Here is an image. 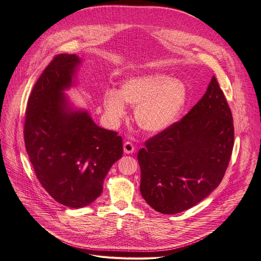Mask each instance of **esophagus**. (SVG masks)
<instances>
[{"instance_id":"1","label":"esophagus","mask_w":261,"mask_h":261,"mask_svg":"<svg viewBox=\"0 0 261 261\" xmlns=\"http://www.w3.org/2000/svg\"><path fill=\"white\" fill-rule=\"evenodd\" d=\"M123 150H124L125 153H132L134 151L133 143L130 142V141L124 142V144H123Z\"/></svg>"}]
</instances>
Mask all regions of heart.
Segmentation results:
<instances>
[{"label": "heart", "mask_w": 261, "mask_h": 261, "mask_svg": "<svg viewBox=\"0 0 261 261\" xmlns=\"http://www.w3.org/2000/svg\"><path fill=\"white\" fill-rule=\"evenodd\" d=\"M103 106L109 119L116 122L125 115V103L136 109V120L148 132H160L174 123L187 102V88L179 81L155 73L131 77L121 84L120 91L103 92Z\"/></svg>", "instance_id": "obj_1"}]
</instances>
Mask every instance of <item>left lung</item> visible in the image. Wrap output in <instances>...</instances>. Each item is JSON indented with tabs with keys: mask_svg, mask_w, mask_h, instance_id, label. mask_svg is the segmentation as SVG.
<instances>
[{
	"mask_svg": "<svg viewBox=\"0 0 261 261\" xmlns=\"http://www.w3.org/2000/svg\"><path fill=\"white\" fill-rule=\"evenodd\" d=\"M233 141L232 114L213 76L188 114L139 150L142 197L162 214L195 206L220 184Z\"/></svg>",
	"mask_w": 261,
	"mask_h": 261,
	"instance_id": "obj_1",
	"label": "left lung"
}]
</instances>
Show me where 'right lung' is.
Listing matches in <instances>:
<instances>
[{"instance_id":"obj_1","label":"right lung","mask_w":261,"mask_h":261,"mask_svg":"<svg viewBox=\"0 0 261 261\" xmlns=\"http://www.w3.org/2000/svg\"><path fill=\"white\" fill-rule=\"evenodd\" d=\"M81 59L57 55L28 100L24 145L35 175L58 203L79 208L98 198L103 180L122 156V139L96 125L85 111H73L63 90Z\"/></svg>"}]
</instances>
